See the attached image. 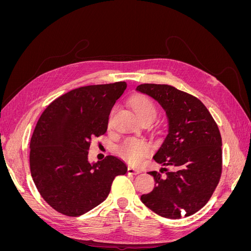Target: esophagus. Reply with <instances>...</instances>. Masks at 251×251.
<instances>
[{"mask_svg":"<svg viewBox=\"0 0 251 251\" xmlns=\"http://www.w3.org/2000/svg\"><path fill=\"white\" fill-rule=\"evenodd\" d=\"M127 173L131 174V175H139L141 173V171L137 170V169H134V168H132V166H128Z\"/></svg>","mask_w":251,"mask_h":251,"instance_id":"34e87169","label":"esophagus"}]
</instances>
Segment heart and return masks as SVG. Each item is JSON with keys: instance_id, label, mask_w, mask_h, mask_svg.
I'll return each instance as SVG.
<instances>
[{"instance_id": "obj_1", "label": "heart", "mask_w": 251, "mask_h": 251, "mask_svg": "<svg viewBox=\"0 0 251 251\" xmlns=\"http://www.w3.org/2000/svg\"><path fill=\"white\" fill-rule=\"evenodd\" d=\"M131 104L136 115L139 117L140 120L144 118H156L157 108L151 98L137 95L132 98ZM151 151L153 149H151L150 142L141 139L128 138L120 144L118 148V154L130 164L139 165L151 155Z\"/></svg>"}]
</instances>
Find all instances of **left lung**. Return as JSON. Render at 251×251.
Masks as SVG:
<instances>
[{"instance_id": "obj_1", "label": "left lung", "mask_w": 251, "mask_h": 251, "mask_svg": "<svg viewBox=\"0 0 251 251\" xmlns=\"http://www.w3.org/2000/svg\"><path fill=\"white\" fill-rule=\"evenodd\" d=\"M137 91L156 100L165 110L169 133L154 156L161 169L153 192L141 201L168 219L188 217L200 210L214 194L222 174V138L211 114L198 98L169 85L142 83Z\"/></svg>"}]
</instances>
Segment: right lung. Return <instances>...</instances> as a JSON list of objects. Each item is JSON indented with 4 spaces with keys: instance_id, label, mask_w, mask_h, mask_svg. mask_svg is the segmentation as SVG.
Returning a JSON list of instances; mask_svg holds the SVG:
<instances>
[{
    "instance_id": "obj_1",
    "label": "right lung",
    "mask_w": 251,
    "mask_h": 251,
    "mask_svg": "<svg viewBox=\"0 0 251 251\" xmlns=\"http://www.w3.org/2000/svg\"><path fill=\"white\" fill-rule=\"evenodd\" d=\"M125 81L85 86L53 100L37 121L30 141V172L37 191L65 216L78 217L103 202L113 180L126 174L124 161L107 156L91 164V141L108 130Z\"/></svg>"
}]
</instances>
